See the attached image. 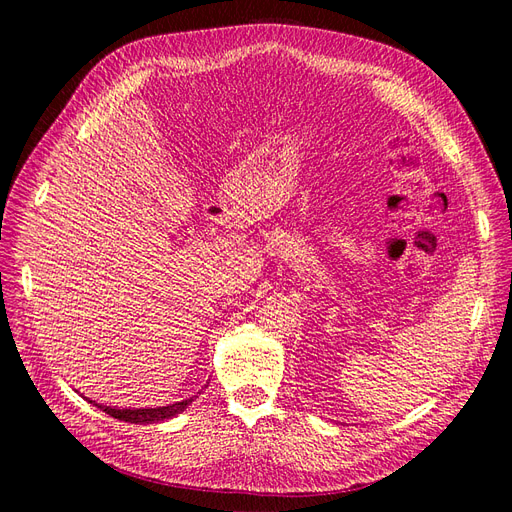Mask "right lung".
<instances>
[{
	"mask_svg": "<svg viewBox=\"0 0 512 512\" xmlns=\"http://www.w3.org/2000/svg\"><path fill=\"white\" fill-rule=\"evenodd\" d=\"M198 395L194 397H188V399H181V401H175V404H168V406H160V408H115V406H102V404H96V401L87 399L89 404L98 406L102 412H106L108 416L113 418H119V421H126V423H136V425H149V423H160V421H166V418H173L177 414H181L185 408H188L192 401L196 399Z\"/></svg>",
	"mask_w": 512,
	"mask_h": 512,
	"instance_id": "add662e5",
	"label": "right lung"
}]
</instances>
